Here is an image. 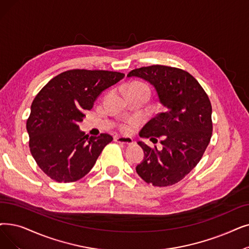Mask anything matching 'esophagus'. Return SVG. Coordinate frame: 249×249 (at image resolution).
<instances>
[{
	"label": "esophagus",
	"mask_w": 249,
	"mask_h": 249,
	"mask_svg": "<svg viewBox=\"0 0 249 249\" xmlns=\"http://www.w3.org/2000/svg\"><path fill=\"white\" fill-rule=\"evenodd\" d=\"M115 142H118V143L126 144V145L133 144V140L131 138H129V137H121V136H119V137L115 138Z\"/></svg>",
	"instance_id": "obj_1"
}]
</instances>
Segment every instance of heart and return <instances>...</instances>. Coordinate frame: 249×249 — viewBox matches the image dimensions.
Here are the masks:
<instances>
[{
  "label": "heart",
  "mask_w": 249,
  "mask_h": 249,
  "mask_svg": "<svg viewBox=\"0 0 249 249\" xmlns=\"http://www.w3.org/2000/svg\"><path fill=\"white\" fill-rule=\"evenodd\" d=\"M129 90L142 92L147 95V98H149V95H150L149 88L143 82H133L131 84H129L127 91H129ZM136 124H137V122L135 120H130L128 122H125L120 125V130L125 133H130L133 130V128L136 126Z\"/></svg>",
  "instance_id": "b5f03b06"
}]
</instances>
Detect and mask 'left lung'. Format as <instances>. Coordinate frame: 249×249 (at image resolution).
Masks as SVG:
<instances>
[{
  "label": "left lung",
  "mask_w": 249,
  "mask_h": 249,
  "mask_svg": "<svg viewBox=\"0 0 249 249\" xmlns=\"http://www.w3.org/2000/svg\"><path fill=\"white\" fill-rule=\"evenodd\" d=\"M127 77H139L154 86L165 107L142 129L140 137L157 140L163 148L139 142L144 159L137 174L154 186L176 184L196 167L207 149L213 132L212 105L198 81L187 71L164 65L131 70Z\"/></svg>",
  "instance_id": "left-lung-1"
}]
</instances>
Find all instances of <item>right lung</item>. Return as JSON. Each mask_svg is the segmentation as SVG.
<instances>
[{"mask_svg":"<svg viewBox=\"0 0 249 249\" xmlns=\"http://www.w3.org/2000/svg\"><path fill=\"white\" fill-rule=\"evenodd\" d=\"M124 73L73 69L51 79L32 102L26 122L30 153L41 171L57 182H75L94 166L113 137L85 135L79 130L85 111Z\"/></svg>","mask_w":249,"mask_h":249,"instance_id":"right-lung-1","label":"right lung"}]
</instances>
